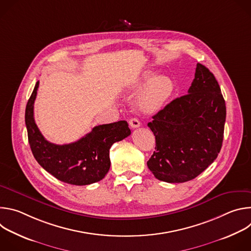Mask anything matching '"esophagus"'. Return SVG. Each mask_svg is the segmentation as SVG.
<instances>
[{"label":"esophagus","instance_id":"esophagus-1","mask_svg":"<svg viewBox=\"0 0 251 251\" xmlns=\"http://www.w3.org/2000/svg\"><path fill=\"white\" fill-rule=\"evenodd\" d=\"M129 125H130V127H131L132 129H135V128L140 127L141 123H140V121H139L137 118H131V119L129 120Z\"/></svg>","mask_w":251,"mask_h":251}]
</instances>
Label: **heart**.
Wrapping results in <instances>:
<instances>
[{
  "instance_id": "obj_1",
  "label": "heart",
  "mask_w": 251,
  "mask_h": 251,
  "mask_svg": "<svg viewBox=\"0 0 251 251\" xmlns=\"http://www.w3.org/2000/svg\"><path fill=\"white\" fill-rule=\"evenodd\" d=\"M147 87L138 100L139 109L145 113H151L159 109L163 103L170 97L174 90V82L170 77H155L153 73H147L134 86L137 90Z\"/></svg>"
}]
</instances>
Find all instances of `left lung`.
Returning <instances> with one entry per match:
<instances>
[{
  "mask_svg": "<svg viewBox=\"0 0 251 251\" xmlns=\"http://www.w3.org/2000/svg\"><path fill=\"white\" fill-rule=\"evenodd\" d=\"M226 117L221 87L204 65L198 63L188 94L176 98L148 123L156 137L147 166L156 178L185 183L217 159Z\"/></svg>",
  "mask_w": 251,
  "mask_h": 251,
  "instance_id": "8db88e82",
  "label": "left lung"
}]
</instances>
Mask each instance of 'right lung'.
Listing matches in <instances>:
<instances>
[{"mask_svg":"<svg viewBox=\"0 0 251 251\" xmlns=\"http://www.w3.org/2000/svg\"><path fill=\"white\" fill-rule=\"evenodd\" d=\"M40 82L35 83L25 107V121L34 159L57 180L75 186L90 185L106 176L110 169L109 150L115 142L131 134L126 121L95 126L76 142L56 145L42 135L33 118V103Z\"/></svg>","mask_w":251,"mask_h":251,"instance_id":"add662e5","label":"right lung"}]
</instances>
